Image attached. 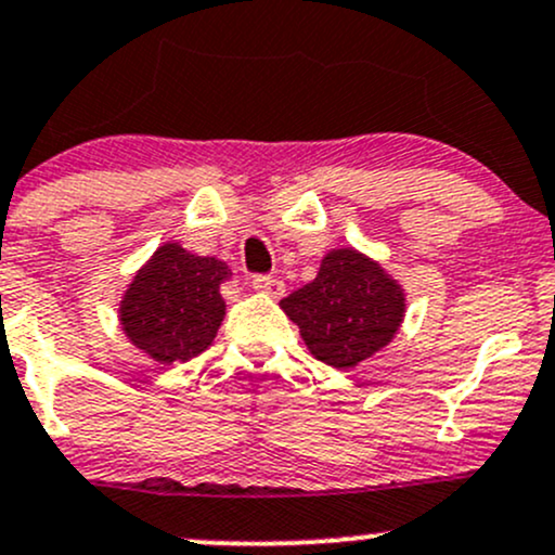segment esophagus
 Here are the masks:
<instances>
[{"label":"esophagus","mask_w":555,"mask_h":555,"mask_svg":"<svg viewBox=\"0 0 555 555\" xmlns=\"http://www.w3.org/2000/svg\"><path fill=\"white\" fill-rule=\"evenodd\" d=\"M253 287L258 289V293L268 295V297H282L284 295V282L276 276H266V273H260V276L253 279Z\"/></svg>","instance_id":"esophagus-1"}]
</instances>
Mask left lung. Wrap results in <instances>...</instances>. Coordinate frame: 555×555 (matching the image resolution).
<instances>
[{
    "mask_svg": "<svg viewBox=\"0 0 555 555\" xmlns=\"http://www.w3.org/2000/svg\"><path fill=\"white\" fill-rule=\"evenodd\" d=\"M311 356L335 370H353L383 351L406 313L401 284L353 247L330 249L317 279L282 300Z\"/></svg>",
    "mask_w": 555,
    "mask_h": 555,
    "instance_id": "left-lung-1",
    "label": "left lung"
}]
</instances>
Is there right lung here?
Segmentation results:
<instances>
[{"instance_id":"1","label":"right lung","mask_w":555,"mask_h":555,"mask_svg":"<svg viewBox=\"0 0 555 555\" xmlns=\"http://www.w3.org/2000/svg\"><path fill=\"white\" fill-rule=\"evenodd\" d=\"M231 268L167 242L140 266L119 302L121 332L156 364H180L212 346L225 317L220 284Z\"/></svg>"}]
</instances>
